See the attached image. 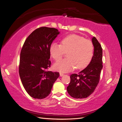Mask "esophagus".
Listing matches in <instances>:
<instances>
[{"label":"esophagus","instance_id":"esophagus-1","mask_svg":"<svg viewBox=\"0 0 122 122\" xmlns=\"http://www.w3.org/2000/svg\"><path fill=\"white\" fill-rule=\"evenodd\" d=\"M60 76H61V77L63 76L64 75V74H63V73H60Z\"/></svg>","mask_w":122,"mask_h":122}]
</instances>
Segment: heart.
<instances>
[{
    "mask_svg": "<svg viewBox=\"0 0 122 122\" xmlns=\"http://www.w3.org/2000/svg\"><path fill=\"white\" fill-rule=\"evenodd\" d=\"M94 50L91 41L74 34L64 38L61 44L52 43L49 48L51 56L56 61L68 53V58L59 61L54 65L55 70L64 73L72 71L76 67L82 69L86 67L93 57Z\"/></svg>",
    "mask_w": 122,
    "mask_h": 122,
    "instance_id": "1",
    "label": "heart"
}]
</instances>
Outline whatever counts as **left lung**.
<instances>
[{
  "instance_id": "1",
  "label": "left lung",
  "mask_w": 122,
  "mask_h": 122,
  "mask_svg": "<svg viewBox=\"0 0 122 122\" xmlns=\"http://www.w3.org/2000/svg\"><path fill=\"white\" fill-rule=\"evenodd\" d=\"M94 51L92 60L86 68L78 74H72L67 88L69 94L74 98H86L94 92L99 83L102 65V49L95 36L92 38Z\"/></svg>"
}]
</instances>
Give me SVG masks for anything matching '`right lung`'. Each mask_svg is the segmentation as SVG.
I'll return each instance as SVG.
<instances>
[{
	"label": "right lung",
	"instance_id": "add662e5",
	"mask_svg": "<svg viewBox=\"0 0 122 122\" xmlns=\"http://www.w3.org/2000/svg\"><path fill=\"white\" fill-rule=\"evenodd\" d=\"M60 34L57 29L41 27L26 39L20 53L19 73L21 82L29 96L35 99L46 98L60 76L48 71L51 66L49 48Z\"/></svg>",
	"mask_w": 122,
	"mask_h": 122
}]
</instances>
